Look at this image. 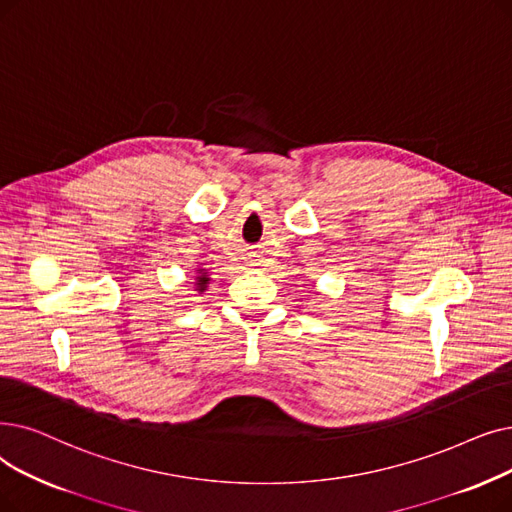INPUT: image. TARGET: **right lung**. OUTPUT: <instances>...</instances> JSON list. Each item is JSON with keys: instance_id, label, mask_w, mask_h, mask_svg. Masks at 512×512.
I'll use <instances>...</instances> for the list:
<instances>
[{"instance_id": "obj_1", "label": "right lung", "mask_w": 512, "mask_h": 512, "mask_svg": "<svg viewBox=\"0 0 512 512\" xmlns=\"http://www.w3.org/2000/svg\"><path fill=\"white\" fill-rule=\"evenodd\" d=\"M196 282H194V291L196 293H205L207 291V284H209V274H207V270H196Z\"/></svg>"}]
</instances>
